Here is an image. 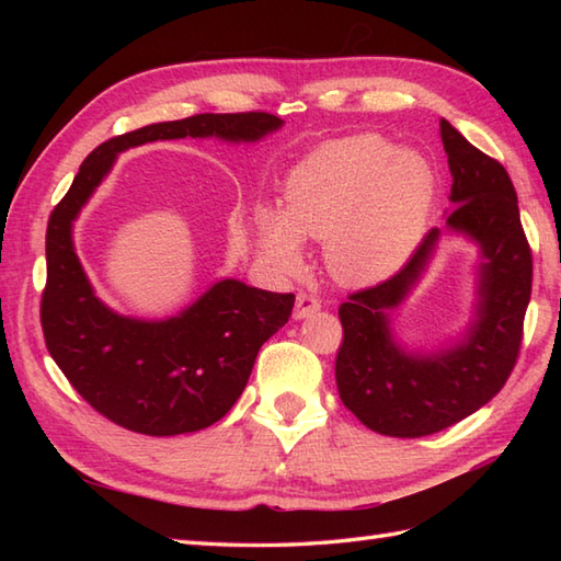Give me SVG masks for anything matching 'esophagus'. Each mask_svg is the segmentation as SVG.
<instances>
[{
    "label": "esophagus",
    "instance_id": "obj_1",
    "mask_svg": "<svg viewBox=\"0 0 561 561\" xmlns=\"http://www.w3.org/2000/svg\"><path fill=\"white\" fill-rule=\"evenodd\" d=\"M316 311H320L318 296L306 294V291L296 294V306H294V318H296V320H304V318H308V316H313Z\"/></svg>",
    "mask_w": 561,
    "mask_h": 561
}]
</instances>
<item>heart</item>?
<instances>
[{"mask_svg":"<svg viewBox=\"0 0 561 561\" xmlns=\"http://www.w3.org/2000/svg\"><path fill=\"white\" fill-rule=\"evenodd\" d=\"M434 195V171L420 153L380 135L328 141L287 178V207H255L260 257L282 277H296L304 238L328 241V267L340 282L376 284L420 243Z\"/></svg>","mask_w":561,"mask_h":561,"instance_id":"b5f03b06","label":"heart"}]
</instances>
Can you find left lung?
<instances>
[{
    "label": "left lung",
    "mask_w": 561,
    "mask_h": 561,
    "mask_svg": "<svg viewBox=\"0 0 561 561\" xmlns=\"http://www.w3.org/2000/svg\"><path fill=\"white\" fill-rule=\"evenodd\" d=\"M440 141L453 178L444 231L465 236L480 250L470 325L448 347L432 352L408 350L390 325V313L432 262L440 229L424 236L398 274L340 306V398L371 432L396 438L448 428L504 388L516 366L533 287V255L506 169L474 149L448 121H440Z\"/></svg>",
    "instance_id": "1"
}]
</instances>
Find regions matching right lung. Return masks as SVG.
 <instances>
[{
    "instance_id": "right-lung-1",
    "label": "right lung",
    "mask_w": 561,
    "mask_h": 561,
    "mask_svg": "<svg viewBox=\"0 0 561 561\" xmlns=\"http://www.w3.org/2000/svg\"><path fill=\"white\" fill-rule=\"evenodd\" d=\"M284 125L270 113H202L147 125L93 149L47 221L41 323L47 352L93 410L129 432L175 436L207 428L233 408L255 356L287 323L294 294L221 279L165 320L121 316L83 272L71 229L81 207L129 147L157 139L257 141Z\"/></svg>"
}]
</instances>
